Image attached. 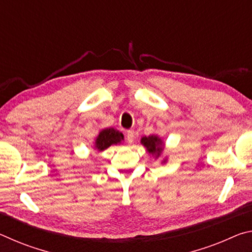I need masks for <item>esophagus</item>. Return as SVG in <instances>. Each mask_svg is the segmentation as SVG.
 I'll use <instances>...</instances> for the list:
<instances>
[{
  "label": "esophagus",
  "mask_w": 252,
  "mask_h": 252,
  "mask_svg": "<svg viewBox=\"0 0 252 252\" xmlns=\"http://www.w3.org/2000/svg\"><path fill=\"white\" fill-rule=\"evenodd\" d=\"M133 140H134V131H132V130L126 131V141H127V143H132V142H133Z\"/></svg>",
  "instance_id": "esophagus-1"
}]
</instances>
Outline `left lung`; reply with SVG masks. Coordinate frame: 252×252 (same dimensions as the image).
I'll return each instance as SVG.
<instances>
[{
  "mask_svg": "<svg viewBox=\"0 0 252 252\" xmlns=\"http://www.w3.org/2000/svg\"><path fill=\"white\" fill-rule=\"evenodd\" d=\"M141 144L147 149L149 155H151L153 158H155V160L161 158L162 153H163V150H164V143L162 141L160 136H158L157 134L142 136ZM167 161H168V158H163V159L161 160V163H165Z\"/></svg>",
  "mask_w": 252,
  "mask_h": 252,
  "instance_id": "1",
  "label": "left lung"
}]
</instances>
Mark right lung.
<instances>
[{"mask_svg": "<svg viewBox=\"0 0 252 252\" xmlns=\"http://www.w3.org/2000/svg\"><path fill=\"white\" fill-rule=\"evenodd\" d=\"M125 140L122 132L114 127H104L99 131V134L95 138L93 148L97 152L104 151L105 149L112 146V144H119Z\"/></svg>", "mask_w": 252, "mask_h": 252, "instance_id": "obj_1", "label": "right lung"}]
</instances>
